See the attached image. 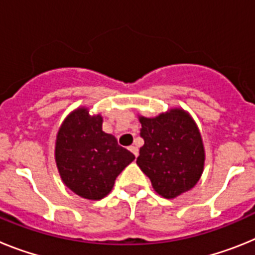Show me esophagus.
I'll list each match as a JSON object with an SVG mask.
<instances>
[{"label": "esophagus", "mask_w": 255, "mask_h": 255, "mask_svg": "<svg viewBox=\"0 0 255 255\" xmlns=\"http://www.w3.org/2000/svg\"><path fill=\"white\" fill-rule=\"evenodd\" d=\"M129 150L132 153V154L135 155V157H138V148L135 147V145H131V147H129Z\"/></svg>", "instance_id": "34e87169"}]
</instances>
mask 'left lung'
Listing matches in <instances>:
<instances>
[{
  "instance_id": "8db88e82",
  "label": "left lung",
  "mask_w": 255,
  "mask_h": 255,
  "mask_svg": "<svg viewBox=\"0 0 255 255\" xmlns=\"http://www.w3.org/2000/svg\"><path fill=\"white\" fill-rule=\"evenodd\" d=\"M144 145L136 163L163 198H175L199 181L204 148L197 125L182 110H171L154 119L140 117Z\"/></svg>"
}]
</instances>
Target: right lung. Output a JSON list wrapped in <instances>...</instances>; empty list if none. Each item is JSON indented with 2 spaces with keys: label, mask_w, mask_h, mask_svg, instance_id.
<instances>
[{
  "label": "right lung",
  "mask_w": 255,
  "mask_h": 255,
  "mask_svg": "<svg viewBox=\"0 0 255 255\" xmlns=\"http://www.w3.org/2000/svg\"><path fill=\"white\" fill-rule=\"evenodd\" d=\"M56 163L65 185L85 199L100 200L135 155L102 130V117L79 108L66 117L56 139Z\"/></svg>",
  "instance_id": "right-lung-1"
}]
</instances>
